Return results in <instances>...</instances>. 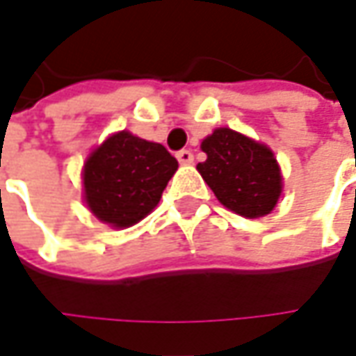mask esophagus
<instances>
[{
    "mask_svg": "<svg viewBox=\"0 0 356 356\" xmlns=\"http://www.w3.org/2000/svg\"><path fill=\"white\" fill-rule=\"evenodd\" d=\"M176 158H178V162L180 164H192L194 162V154L190 152V150H180V152H176Z\"/></svg>",
    "mask_w": 356,
    "mask_h": 356,
    "instance_id": "34e87169",
    "label": "esophagus"
}]
</instances>
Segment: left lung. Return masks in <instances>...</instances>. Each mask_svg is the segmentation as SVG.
<instances>
[{
  "mask_svg": "<svg viewBox=\"0 0 356 356\" xmlns=\"http://www.w3.org/2000/svg\"><path fill=\"white\" fill-rule=\"evenodd\" d=\"M206 160L198 172L227 210L261 218L275 208L283 178L271 148L232 129H216L202 140Z\"/></svg>",
  "mask_w": 356,
  "mask_h": 356,
  "instance_id": "obj_1",
  "label": "left lung"
}]
</instances>
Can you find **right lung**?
Here are the masks:
<instances>
[{
  "label": "right lung",
  "instance_id": "add662e5",
  "mask_svg": "<svg viewBox=\"0 0 356 356\" xmlns=\"http://www.w3.org/2000/svg\"><path fill=\"white\" fill-rule=\"evenodd\" d=\"M178 160L158 143L120 130L87 158L85 202L95 218L113 227H130L156 208Z\"/></svg>",
  "mask_w": 356,
  "mask_h": 356
}]
</instances>
